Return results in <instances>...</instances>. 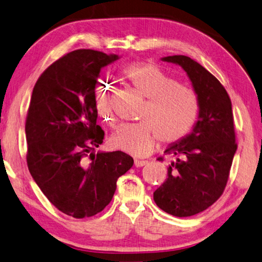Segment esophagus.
<instances>
[{
    "label": "esophagus",
    "mask_w": 262,
    "mask_h": 262,
    "mask_svg": "<svg viewBox=\"0 0 262 262\" xmlns=\"http://www.w3.org/2000/svg\"><path fill=\"white\" fill-rule=\"evenodd\" d=\"M146 161H140V160H135V166L136 167H141L146 165Z\"/></svg>",
    "instance_id": "34e87169"
}]
</instances>
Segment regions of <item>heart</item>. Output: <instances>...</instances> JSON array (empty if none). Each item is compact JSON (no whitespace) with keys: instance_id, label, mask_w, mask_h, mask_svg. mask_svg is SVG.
I'll list each match as a JSON object with an SVG mask.
<instances>
[{"instance_id":"heart-1","label":"heart","mask_w":262,"mask_h":262,"mask_svg":"<svg viewBox=\"0 0 262 262\" xmlns=\"http://www.w3.org/2000/svg\"><path fill=\"white\" fill-rule=\"evenodd\" d=\"M123 75L146 103L138 115V123L120 125L111 137V145L133 156L150 154L157 141L169 146L189 135L200 116V98L192 89L178 83L171 74L149 61H136L123 68ZM98 114L108 125L115 122L112 89L100 84L96 89Z\"/></svg>"}]
</instances>
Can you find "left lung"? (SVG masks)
<instances>
[{"label": "left lung", "instance_id": "1", "mask_svg": "<svg viewBox=\"0 0 262 262\" xmlns=\"http://www.w3.org/2000/svg\"><path fill=\"white\" fill-rule=\"evenodd\" d=\"M163 60L184 68L200 98L199 121L190 135L165 150L177 160L154 191L160 209L182 218L203 212L223 195L237 144L230 98L218 78L187 56Z\"/></svg>", "mask_w": 262, "mask_h": 262}]
</instances>
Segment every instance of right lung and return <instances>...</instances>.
Instances as JSON below:
<instances>
[{
  "mask_svg": "<svg viewBox=\"0 0 262 262\" xmlns=\"http://www.w3.org/2000/svg\"><path fill=\"white\" fill-rule=\"evenodd\" d=\"M116 54L80 49L54 61L33 89L26 124L27 166L47 199L82 219L111 203L133 159L121 150L95 152L105 132L97 124L95 89Z\"/></svg>",
  "mask_w": 262,
  "mask_h": 262,
  "instance_id": "1",
  "label": "right lung"
}]
</instances>
